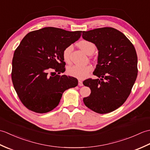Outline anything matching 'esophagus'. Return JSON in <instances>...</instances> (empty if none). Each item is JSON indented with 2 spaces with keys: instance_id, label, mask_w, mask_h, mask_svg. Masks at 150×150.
Segmentation results:
<instances>
[{
  "instance_id": "esophagus-1",
  "label": "esophagus",
  "mask_w": 150,
  "mask_h": 150,
  "mask_svg": "<svg viewBox=\"0 0 150 150\" xmlns=\"http://www.w3.org/2000/svg\"><path fill=\"white\" fill-rule=\"evenodd\" d=\"M79 86H83V84H82V81L79 80Z\"/></svg>"
}]
</instances>
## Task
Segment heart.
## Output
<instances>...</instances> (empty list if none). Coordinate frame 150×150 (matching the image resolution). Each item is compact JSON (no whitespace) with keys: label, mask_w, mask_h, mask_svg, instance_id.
<instances>
[{"label":"heart","mask_w":150,"mask_h":150,"mask_svg":"<svg viewBox=\"0 0 150 150\" xmlns=\"http://www.w3.org/2000/svg\"><path fill=\"white\" fill-rule=\"evenodd\" d=\"M78 46L88 55L93 53L95 50V45L94 43L90 40H82L77 44ZM72 52V46H68L62 52V57L64 60L66 62H69L70 61V55ZM93 68L91 65L86 66H79L73 65L69 66L67 69V73L71 77H74L77 79H84L88 75Z\"/></svg>","instance_id":"obj_1"}]
</instances>
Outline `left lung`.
Segmentation results:
<instances>
[{
	"instance_id": "8db88e82",
	"label": "left lung",
	"mask_w": 150,
	"mask_h": 150,
	"mask_svg": "<svg viewBox=\"0 0 150 150\" xmlns=\"http://www.w3.org/2000/svg\"><path fill=\"white\" fill-rule=\"evenodd\" d=\"M82 38L95 44L98 51L93 75L83 84L90 88L84 97L86 106L104 114L117 110L131 93L137 77V55L133 44L115 28L105 27L82 31Z\"/></svg>"
}]
</instances>
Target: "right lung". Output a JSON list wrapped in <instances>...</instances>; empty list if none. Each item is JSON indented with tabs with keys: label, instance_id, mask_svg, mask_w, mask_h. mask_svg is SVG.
Instances as JSON below:
<instances>
[{
	"label": "right lung",
	"instance_id": "obj_1",
	"mask_svg": "<svg viewBox=\"0 0 150 150\" xmlns=\"http://www.w3.org/2000/svg\"><path fill=\"white\" fill-rule=\"evenodd\" d=\"M82 31L46 27L28 33L14 52L11 79L22 103L39 113L56 108L62 93L78 85L76 78L55 75L65 71L62 52L79 40Z\"/></svg>",
	"mask_w": 150,
	"mask_h": 150
}]
</instances>
